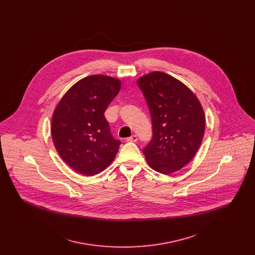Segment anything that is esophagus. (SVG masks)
Instances as JSON below:
<instances>
[{"label": "esophagus", "mask_w": 255, "mask_h": 255, "mask_svg": "<svg viewBox=\"0 0 255 255\" xmlns=\"http://www.w3.org/2000/svg\"><path fill=\"white\" fill-rule=\"evenodd\" d=\"M137 140V136H136V134H133V135H131L130 137H128L127 138V141H131V142H135Z\"/></svg>", "instance_id": "obj_1"}]
</instances>
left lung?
Returning <instances> with one entry per match:
<instances>
[{
    "label": "left lung",
    "mask_w": 255,
    "mask_h": 255,
    "mask_svg": "<svg viewBox=\"0 0 255 255\" xmlns=\"http://www.w3.org/2000/svg\"><path fill=\"white\" fill-rule=\"evenodd\" d=\"M152 118L153 138L143 149L149 166L168 175L182 169L196 155L206 128L204 109L182 81L162 72L139 77Z\"/></svg>",
    "instance_id": "8db88e82"
}]
</instances>
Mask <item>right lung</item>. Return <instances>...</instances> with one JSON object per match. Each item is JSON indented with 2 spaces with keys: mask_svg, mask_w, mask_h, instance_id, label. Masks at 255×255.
I'll use <instances>...</instances> for the list:
<instances>
[{
  "mask_svg": "<svg viewBox=\"0 0 255 255\" xmlns=\"http://www.w3.org/2000/svg\"><path fill=\"white\" fill-rule=\"evenodd\" d=\"M118 78L94 74L72 86L56 105L51 136L63 160L76 172L94 176L106 169L121 141L110 132L104 112L121 91Z\"/></svg>",
  "mask_w": 255,
  "mask_h": 255,
  "instance_id": "obj_1",
  "label": "right lung"
}]
</instances>
